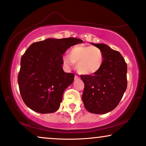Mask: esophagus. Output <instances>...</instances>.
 Masks as SVG:
<instances>
[{
    "instance_id": "1",
    "label": "esophagus",
    "mask_w": 146,
    "mask_h": 146,
    "mask_svg": "<svg viewBox=\"0 0 146 146\" xmlns=\"http://www.w3.org/2000/svg\"><path fill=\"white\" fill-rule=\"evenodd\" d=\"M77 79H79V76L78 75H75L74 77V80H77Z\"/></svg>"
}]
</instances>
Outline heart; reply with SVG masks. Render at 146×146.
<instances>
[{
	"mask_svg": "<svg viewBox=\"0 0 146 146\" xmlns=\"http://www.w3.org/2000/svg\"><path fill=\"white\" fill-rule=\"evenodd\" d=\"M103 53L95 46L77 45L70 51V56H64V64L70 66L77 63L78 71L83 74H93L101 69L103 63Z\"/></svg>",
	"mask_w": 146,
	"mask_h": 146,
	"instance_id": "1",
	"label": "heart"
}]
</instances>
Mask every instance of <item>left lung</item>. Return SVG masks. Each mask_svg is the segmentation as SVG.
<instances>
[{
  "label": "left lung",
  "mask_w": 146,
  "mask_h": 146,
  "mask_svg": "<svg viewBox=\"0 0 146 146\" xmlns=\"http://www.w3.org/2000/svg\"><path fill=\"white\" fill-rule=\"evenodd\" d=\"M103 53V63L97 72L80 76L84 83L82 99L88 112L105 114L118 105L126 90L127 66L121 54L103 43L93 44Z\"/></svg>",
  "instance_id": "obj_1"
}]
</instances>
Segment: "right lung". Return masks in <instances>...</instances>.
<instances>
[{"mask_svg":"<svg viewBox=\"0 0 146 146\" xmlns=\"http://www.w3.org/2000/svg\"><path fill=\"white\" fill-rule=\"evenodd\" d=\"M82 42L74 37L47 39L28 48L21 59L18 74L21 96L28 107L43 114L59 109L64 90L74 78L73 73L64 72L62 54Z\"/></svg>","mask_w":146,"mask_h":146,"instance_id":"1","label":"right lung"}]
</instances>
